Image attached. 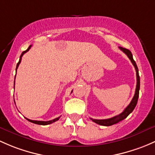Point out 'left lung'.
I'll return each instance as SVG.
<instances>
[{"label":"left lung","mask_w":155,"mask_h":155,"mask_svg":"<svg viewBox=\"0 0 155 155\" xmlns=\"http://www.w3.org/2000/svg\"><path fill=\"white\" fill-rule=\"evenodd\" d=\"M119 48H120L123 53H125V54L127 55V56H128V58H129V59L131 60V63H132L134 66L135 70H136V74H137L136 90H135L134 96L132 100L131 101L129 105L125 107V110L119 115L112 117V118L106 119V120H94V119L91 118V120H92L93 122H94V123H97V124L100 125H104V126H110V125L116 124V123H119V122L122 121V120H123L124 119L126 118V117L133 111L134 107H136L137 103L138 97H139V91H140V76H139V72H138L137 66L136 62H135V61L134 60L132 54H131V51H130L129 50L123 48H122V47H120Z\"/></svg>","instance_id":"left-lung-1"}]
</instances>
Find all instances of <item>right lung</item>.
Masks as SVG:
<instances>
[{"instance_id": "right-lung-1", "label": "right lung", "mask_w": 155, "mask_h": 155, "mask_svg": "<svg viewBox=\"0 0 155 155\" xmlns=\"http://www.w3.org/2000/svg\"><path fill=\"white\" fill-rule=\"evenodd\" d=\"M31 47H32V45H30V47H29L28 49H27V50H25V51L23 52V53H21V56H20V59H19L18 63L17 66H16V71H17V69H18V68L19 64H20L21 61V58H22L23 55H24L25 53H27V51H29V50H30V49L31 48ZM59 118H60V117H57V118L54 119V120H50V121H38V120H29V119H27V118H26V119H27V120H28V121H30V122H31V123H35V124L46 125L51 124V123H54V122H56V121H57V120H59Z\"/></svg>"}]
</instances>
